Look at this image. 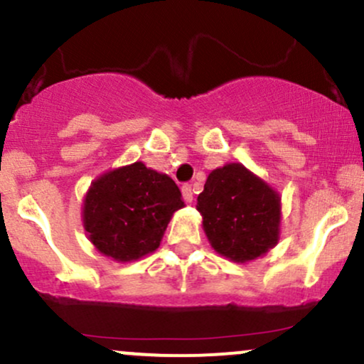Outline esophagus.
Segmentation results:
<instances>
[{"instance_id":"esophagus-1","label":"esophagus","mask_w":364,"mask_h":364,"mask_svg":"<svg viewBox=\"0 0 364 364\" xmlns=\"http://www.w3.org/2000/svg\"><path fill=\"white\" fill-rule=\"evenodd\" d=\"M181 193H183V198H185L186 203L193 202V190H191V185H183Z\"/></svg>"}]
</instances>
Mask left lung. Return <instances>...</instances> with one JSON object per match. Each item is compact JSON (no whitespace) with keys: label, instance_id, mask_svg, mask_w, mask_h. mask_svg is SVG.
Listing matches in <instances>:
<instances>
[{"label":"left lung","instance_id":"left-lung-1","mask_svg":"<svg viewBox=\"0 0 364 364\" xmlns=\"http://www.w3.org/2000/svg\"><path fill=\"white\" fill-rule=\"evenodd\" d=\"M279 202L277 193L245 166L228 164L208 174L196 210L215 252L248 262L277 243Z\"/></svg>","mask_w":364,"mask_h":364}]
</instances>
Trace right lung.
Segmentation results:
<instances>
[{
    "label": "right lung",
    "instance_id": "add662e5",
    "mask_svg": "<svg viewBox=\"0 0 364 364\" xmlns=\"http://www.w3.org/2000/svg\"><path fill=\"white\" fill-rule=\"evenodd\" d=\"M183 205L173 179L135 162L92 183L83 225L99 252L129 262L157 250L171 215Z\"/></svg>",
    "mask_w": 364,
    "mask_h": 364
}]
</instances>
